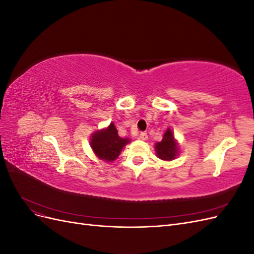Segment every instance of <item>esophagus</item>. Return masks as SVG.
Returning a JSON list of instances; mask_svg holds the SVG:
<instances>
[{
	"label": "esophagus",
	"mask_w": 254,
	"mask_h": 254,
	"mask_svg": "<svg viewBox=\"0 0 254 254\" xmlns=\"http://www.w3.org/2000/svg\"><path fill=\"white\" fill-rule=\"evenodd\" d=\"M140 139L142 140V141H146L148 139V135H147V133L146 132H141L140 133Z\"/></svg>",
	"instance_id": "34e87169"
}]
</instances>
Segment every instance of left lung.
I'll use <instances>...</instances> for the list:
<instances>
[{
	"label": "left lung",
	"instance_id": "left-lung-1",
	"mask_svg": "<svg viewBox=\"0 0 254 254\" xmlns=\"http://www.w3.org/2000/svg\"><path fill=\"white\" fill-rule=\"evenodd\" d=\"M155 150L157 157L163 161H172L179 155V144L175 139L173 130L168 127L163 134L162 141L155 144Z\"/></svg>",
	"mask_w": 254,
	"mask_h": 254
}]
</instances>
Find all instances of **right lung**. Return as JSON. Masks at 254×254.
I'll return each mask as SVG.
<instances>
[{
  "label": "right lung",
  "mask_w": 254,
  "mask_h": 254,
  "mask_svg": "<svg viewBox=\"0 0 254 254\" xmlns=\"http://www.w3.org/2000/svg\"><path fill=\"white\" fill-rule=\"evenodd\" d=\"M130 142L128 137H121L113 123L91 134L90 146L94 155L106 162H113L124 146Z\"/></svg>",
  "instance_id": "obj_1"
}]
</instances>
